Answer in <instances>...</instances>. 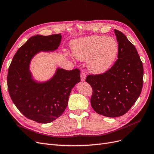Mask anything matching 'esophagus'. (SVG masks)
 <instances>
[{
	"instance_id": "esophagus-1",
	"label": "esophagus",
	"mask_w": 154,
	"mask_h": 154,
	"mask_svg": "<svg viewBox=\"0 0 154 154\" xmlns=\"http://www.w3.org/2000/svg\"><path fill=\"white\" fill-rule=\"evenodd\" d=\"M80 77H81V80L82 81H83V82L85 81V78H86V74L84 72H82Z\"/></svg>"
}]
</instances>
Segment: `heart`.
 <instances>
[{
    "instance_id": "1",
    "label": "heart",
    "mask_w": 154,
    "mask_h": 154,
    "mask_svg": "<svg viewBox=\"0 0 154 154\" xmlns=\"http://www.w3.org/2000/svg\"><path fill=\"white\" fill-rule=\"evenodd\" d=\"M71 48L75 57L88 62L89 71L95 74L106 72L118 57V44L112 37L91 36L72 42Z\"/></svg>"
}]
</instances>
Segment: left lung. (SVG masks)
I'll list each match as a JSON object with an SVG mask.
<instances>
[{"mask_svg": "<svg viewBox=\"0 0 154 154\" xmlns=\"http://www.w3.org/2000/svg\"><path fill=\"white\" fill-rule=\"evenodd\" d=\"M118 42V59L106 72L86 78L92 88V109L97 114L119 117L130 110L140 95L143 66L135 46L122 32L114 29Z\"/></svg>", "mask_w": 154, "mask_h": 154, "instance_id": "8db88e82", "label": "left lung"}]
</instances>
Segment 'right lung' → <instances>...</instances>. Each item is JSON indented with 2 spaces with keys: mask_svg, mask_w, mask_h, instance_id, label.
I'll return each mask as SVG.
<instances>
[{
  "mask_svg": "<svg viewBox=\"0 0 154 154\" xmlns=\"http://www.w3.org/2000/svg\"><path fill=\"white\" fill-rule=\"evenodd\" d=\"M61 34L32 36L18 49L8 73V88L17 108L27 118L48 123L59 118L66 110L72 88L80 82L78 69L66 71L58 68L54 75L45 82L32 79L29 63L40 51L57 49Z\"/></svg>",
  "mask_w": 154,
  "mask_h": 154,
  "instance_id": "add662e5",
  "label": "right lung"
}]
</instances>
